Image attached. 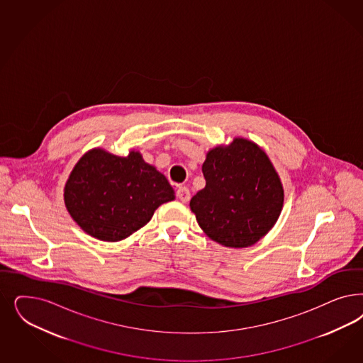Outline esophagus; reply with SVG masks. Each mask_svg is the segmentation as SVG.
<instances>
[{
	"label": "esophagus",
	"instance_id": "obj_1",
	"mask_svg": "<svg viewBox=\"0 0 363 363\" xmlns=\"http://www.w3.org/2000/svg\"><path fill=\"white\" fill-rule=\"evenodd\" d=\"M176 196L179 198L180 201L183 203H187L189 198H191V194H189V189L187 187H179V189L176 191Z\"/></svg>",
	"mask_w": 363,
	"mask_h": 363
}]
</instances>
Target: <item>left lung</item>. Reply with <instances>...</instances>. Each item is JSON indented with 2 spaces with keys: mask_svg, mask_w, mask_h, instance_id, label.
Instances as JSON below:
<instances>
[{
  "mask_svg": "<svg viewBox=\"0 0 363 363\" xmlns=\"http://www.w3.org/2000/svg\"><path fill=\"white\" fill-rule=\"evenodd\" d=\"M206 187L189 201L200 228L224 247L257 243L278 222L284 191L267 153L257 143L234 138L206 155Z\"/></svg>",
  "mask_w": 363,
  "mask_h": 363,
  "instance_id": "1",
  "label": "left lung"
}]
</instances>
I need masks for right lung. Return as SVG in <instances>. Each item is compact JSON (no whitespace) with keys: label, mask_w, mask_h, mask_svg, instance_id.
<instances>
[{"label":"right lung","mask_w":363,"mask_h":363,"mask_svg":"<svg viewBox=\"0 0 363 363\" xmlns=\"http://www.w3.org/2000/svg\"><path fill=\"white\" fill-rule=\"evenodd\" d=\"M175 200L165 176L139 151L117 156L104 148L84 153L64 187V203L84 233L120 242L151 220L164 203Z\"/></svg>","instance_id":"add662e5"}]
</instances>
